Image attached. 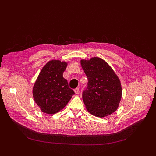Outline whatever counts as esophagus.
Listing matches in <instances>:
<instances>
[{"label": "esophagus", "instance_id": "1", "mask_svg": "<svg viewBox=\"0 0 156 156\" xmlns=\"http://www.w3.org/2000/svg\"><path fill=\"white\" fill-rule=\"evenodd\" d=\"M74 92H75V94H78L79 93V88H75V89L74 90Z\"/></svg>", "mask_w": 156, "mask_h": 156}]
</instances>
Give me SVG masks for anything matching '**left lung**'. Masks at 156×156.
I'll return each mask as SVG.
<instances>
[{
  "label": "left lung",
  "instance_id": "8db88e82",
  "mask_svg": "<svg viewBox=\"0 0 156 156\" xmlns=\"http://www.w3.org/2000/svg\"><path fill=\"white\" fill-rule=\"evenodd\" d=\"M81 65L88 80L87 90L83 93L87 111L100 118L111 115L119 108L122 98L120 79L101 58L81 59Z\"/></svg>",
  "mask_w": 156,
  "mask_h": 156
}]
</instances>
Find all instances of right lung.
I'll return each mask as SVG.
<instances>
[{"mask_svg": "<svg viewBox=\"0 0 156 156\" xmlns=\"http://www.w3.org/2000/svg\"><path fill=\"white\" fill-rule=\"evenodd\" d=\"M67 66L66 62L54 59L41 69L32 88L34 101L41 112L48 115L58 112L75 94L63 77Z\"/></svg>", "mask_w": 156, "mask_h": 156, "instance_id": "right-lung-1", "label": "right lung"}]
</instances>
